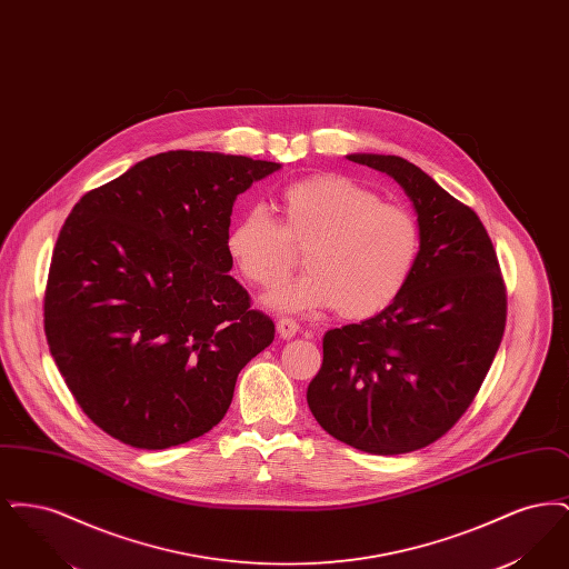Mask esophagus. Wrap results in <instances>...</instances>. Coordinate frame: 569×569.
Listing matches in <instances>:
<instances>
[{"label":"esophagus","instance_id":"esophagus-1","mask_svg":"<svg viewBox=\"0 0 569 569\" xmlns=\"http://www.w3.org/2000/svg\"><path fill=\"white\" fill-rule=\"evenodd\" d=\"M298 330H300V326H298L297 320H292V318H281V320L277 322V332H279L281 339H292V337H297Z\"/></svg>","mask_w":569,"mask_h":569}]
</instances>
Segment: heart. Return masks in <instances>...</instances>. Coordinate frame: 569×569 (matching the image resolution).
Instances as JSON below:
<instances>
[{"label": "heart", "instance_id": "1", "mask_svg": "<svg viewBox=\"0 0 569 569\" xmlns=\"http://www.w3.org/2000/svg\"><path fill=\"white\" fill-rule=\"evenodd\" d=\"M281 219L251 207L234 219L226 251L253 286L271 288L297 267L307 274L267 297L277 311L335 307L346 320H367L406 292L422 253L420 221L403 204L381 202L343 174H313L283 188Z\"/></svg>", "mask_w": 569, "mask_h": 569}]
</instances>
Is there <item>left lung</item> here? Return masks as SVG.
Wrapping results in <instances>:
<instances>
[{
	"mask_svg": "<svg viewBox=\"0 0 569 569\" xmlns=\"http://www.w3.org/2000/svg\"><path fill=\"white\" fill-rule=\"evenodd\" d=\"M348 160L390 174L418 213L422 253L395 305L325 335L307 403L326 433L371 455H406L448 433L499 350L508 297L473 209L399 156Z\"/></svg>",
	"mask_w": 569,
	"mask_h": 569,
	"instance_id": "8db88e82",
	"label": "left lung"
}]
</instances>
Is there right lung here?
<instances>
[{"label":"right lung","mask_w":569,"mask_h":569,"mask_svg":"<svg viewBox=\"0 0 569 569\" xmlns=\"http://www.w3.org/2000/svg\"><path fill=\"white\" fill-rule=\"evenodd\" d=\"M281 166L168 151L74 204L54 243L44 332L87 418L110 437L163 450L209 433L244 365L274 339L230 277L239 193Z\"/></svg>","instance_id":"obj_1"}]
</instances>
